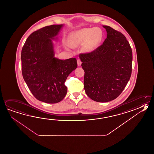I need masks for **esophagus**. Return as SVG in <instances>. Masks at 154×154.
I'll return each mask as SVG.
<instances>
[{
	"label": "esophagus",
	"instance_id": "34e87169",
	"mask_svg": "<svg viewBox=\"0 0 154 154\" xmlns=\"http://www.w3.org/2000/svg\"><path fill=\"white\" fill-rule=\"evenodd\" d=\"M77 65H78V66H81L82 64V61H81V60L80 59H77Z\"/></svg>",
	"mask_w": 154,
	"mask_h": 154
}]
</instances>
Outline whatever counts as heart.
I'll list each match as a JSON object with an SVG mask.
<instances>
[{"label":"heart","instance_id":"heart-1","mask_svg":"<svg viewBox=\"0 0 154 154\" xmlns=\"http://www.w3.org/2000/svg\"><path fill=\"white\" fill-rule=\"evenodd\" d=\"M103 32L98 27L86 28L71 32L69 43L71 47H77L84 44V48L90 52L95 49L101 43Z\"/></svg>","mask_w":154,"mask_h":154}]
</instances>
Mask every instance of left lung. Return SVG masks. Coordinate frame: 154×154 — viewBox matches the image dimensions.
<instances>
[{
  "mask_svg": "<svg viewBox=\"0 0 154 154\" xmlns=\"http://www.w3.org/2000/svg\"><path fill=\"white\" fill-rule=\"evenodd\" d=\"M103 43L93 52L79 54L84 70V90L94 101L106 102L120 95L130 79L132 52L122 32L103 26Z\"/></svg>",
  "mask_w": 154,
  "mask_h": 154,
  "instance_id": "left-lung-1",
  "label": "left lung"
}]
</instances>
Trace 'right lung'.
<instances>
[{"mask_svg": "<svg viewBox=\"0 0 154 154\" xmlns=\"http://www.w3.org/2000/svg\"><path fill=\"white\" fill-rule=\"evenodd\" d=\"M63 24L45 26L32 33L22 49V72L24 81L36 99L48 103L61 101L66 94L68 75L77 67L75 58L54 57L52 40Z\"/></svg>", "mask_w": 154, "mask_h": 154, "instance_id": "add662e5", "label": "right lung"}]
</instances>
